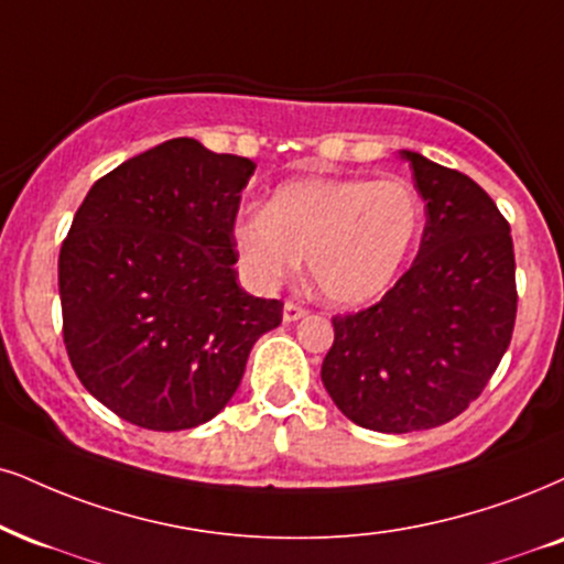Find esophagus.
I'll use <instances>...</instances> for the list:
<instances>
[{
  "mask_svg": "<svg viewBox=\"0 0 564 564\" xmlns=\"http://www.w3.org/2000/svg\"><path fill=\"white\" fill-rule=\"evenodd\" d=\"M305 314H308V311H305L303 305H297V303H284V308H282V322H284V324H293V322H297V318H303Z\"/></svg>",
  "mask_w": 564,
  "mask_h": 564,
  "instance_id": "34e87169",
  "label": "esophagus"
}]
</instances>
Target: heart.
I'll return each mask as SVG.
<instances>
[{
  "instance_id": "1",
  "label": "heart",
  "mask_w": 564,
  "mask_h": 564,
  "mask_svg": "<svg viewBox=\"0 0 564 564\" xmlns=\"http://www.w3.org/2000/svg\"><path fill=\"white\" fill-rule=\"evenodd\" d=\"M423 227V204L405 180L303 177L271 193L267 212L232 227L250 280L274 284L301 269L337 305L373 301L398 280Z\"/></svg>"
}]
</instances>
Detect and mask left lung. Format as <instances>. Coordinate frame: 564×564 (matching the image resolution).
Returning <instances> with one entry per match:
<instances>
[{
    "mask_svg": "<svg viewBox=\"0 0 564 564\" xmlns=\"http://www.w3.org/2000/svg\"><path fill=\"white\" fill-rule=\"evenodd\" d=\"M426 200L421 248L371 308L335 316L322 381L358 426L408 434L474 402L510 347L518 314L510 225L481 185L400 151Z\"/></svg>",
    "mask_w": 564,
    "mask_h": 564,
    "instance_id": "1",
    "label": "left lung"
}]
</instances>
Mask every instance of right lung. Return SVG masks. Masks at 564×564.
Masks as SVG:
<instances>
[{"label": "right lung", "mask_w": 564, "mask_h": 564, "mask_svg": "<svg viewBox=\"0 0 564 564\" xmlns=\"http://www.w3.org/2000/svg\"><path fill=\"white\" fill-rule=\"evenodd\" d=\"M256 164L172 138L96 180L59 250L62 335L80 384L151 431L212 421L282 303L238 284L232 227Z\"/></svg>", "instance_id": "right-lung-1"}]
</instances>
